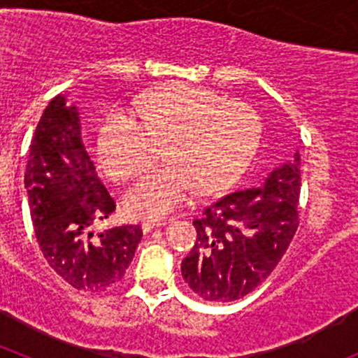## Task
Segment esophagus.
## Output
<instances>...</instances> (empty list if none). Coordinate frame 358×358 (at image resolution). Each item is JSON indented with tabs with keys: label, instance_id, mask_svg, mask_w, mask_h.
Listing matches in <instances>:
<instances>
[{
	"label": "esophagus",
	"instance_id": "obj_1",
	"mask_svg": "<svg viewBox=\"0 0 358 358\" xmlns=\"http://www.w3.org/2000/svg\"><path fill=\"white\" fill-rule=\"evenodd\" d=\"M164 224H166L164 220H143V224H141V229H143L145 233H148V231L164 226Z\"/></svg>",
	"mask_w": 358,
	"mask_h": 358
}]
</instances>
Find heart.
Instances as JSON below:
<instances>
[{
	"mask_svg": "<svg viewBox=\"0 0 358 358\" xmlns=\"http://www.w3.org/2000/svg\"><path fill=\"white\" fill-rule=\"evenodd\" d=\"M136 116L106 113L98 125V156L116 181L150 169L154 143L166 141L164 169L152 172L125 197L132 217L164 218L201 189L218 194L238 181L255 159L262 120L248 103L226 102L199 85L172 82L136 106Z\"/></svg>",
	"mask_w": 358,
	"mask_h": 358,
	"instance_id": "b5f03b06",
	"label": "heart"
}]
</instances>
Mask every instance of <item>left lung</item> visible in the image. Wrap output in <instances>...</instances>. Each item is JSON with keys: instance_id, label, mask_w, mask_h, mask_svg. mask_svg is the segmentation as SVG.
I'll use <instances>...</instances> for the list:
<instances>
[{"instance_id": "1", "label": "left lung", "mask_w": 358, "mask_h": 358, "mask_svg": "<svg viewBox=\"0 0 358 358\" xmlns=\"http://www.w3.org/2000/svg\"><path fill=\"white\" fill-rule=\"evenodd\" d=\"M299 152L258 188L218 199L194 220L197 242L181 264L188 287L206 301H235L280 264L299 226Z\"/></svg>"}]
</instances>
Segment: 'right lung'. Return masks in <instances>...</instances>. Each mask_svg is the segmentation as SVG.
Returning <instances> with one entry per match:
<instances>
[{"label":"right lung","instance_id":"right-lung-1","mask_svg":"<svg viewBox=\"0 0 358 358\" xmlns=\"http://www.w3.org/2000/svg\"><path fill=\"white\" fill-rule=\"evenodd\" d=\"M24 188L37 243L62 280L85 292H103L122 281L143 231H90L116 210V202L98 179L82 143L78 110L64 94L53 98L37 123Z\"/></svg>","mask_w":358,"mask_h":358}]
</instances>
